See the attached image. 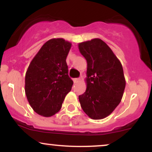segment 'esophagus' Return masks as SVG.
<instances>
[{"label": "esophagus", "instance_id": "34e87169", "mask_svg": "<svg viewBox=\"0 0 152 152\" xmlns=\"http://www.w3.org/2000/svg\"><path fill=\"white\" fill-rule=\"evenodd\" d=\"M80 81H81V79H80V78H74V83H77L79 82Z\"/></svg>", "mask_w": 152, "mask_h": 152}]
</instances>
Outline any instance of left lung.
I'll list each match as a JSON object with an SVG mask.
<instances>
[{"instance_id": "left-lung-1", "label": "left lung", "mask_w": 152, "mask_h": 152, "mask_svg": "<svg viewBox=\"0 0 152 152\" xmlns=\"http://www.w3.org/2000/svg\"><path fill=\"white\" fill-rule=\"evenodd\" d=\"M78 48L87 61L86 90L78 99L91 118L102 119L121 102L126 86L123 68L111 48L99 38L80 43Z\"/></svg>"}]
</instances>
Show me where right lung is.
<instances>
[{
  "mask_svg": "<svg viewBox=\"0 0 152 152\" xmlns=\"http://www.w3.org/2000/svg\"><path fill=\"white\" fill-rule=\"evenodd\" d=\"M71 43L53 38L43 45L31 61L25 78V92L35 112L45 117L56 114L74 82L66 59Z\"/></svg>",
  "mask_w": 152,
  "mask_h": 152,
  "instance_id": "right-lung-1",
  "label": "right lung"
}]
</instances>
